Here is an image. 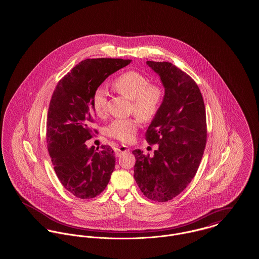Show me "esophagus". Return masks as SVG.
Instances as JSON below:
<instances>
[{
	"label": "esophagus",
	"instance_id": "1",
	"mask_svg": "<svg viewBox=\"0 0 259 259\" xmlns=\"http://www.w3.org/2000/svg\"><path fill=\"white\" fill-rule=\"evenodd\" d=\"M114 150H115V153H116V155H117V156H120L122 153L128 152L130 149H129L128 147H126V146H120V147H118V148H115Z\"/></svg>",
	"mask_w": 259,
	"mask_h": 259
}]
</instances>
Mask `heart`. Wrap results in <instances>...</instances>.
Here are the masks:
<instances>
[{
	"label": "heart",
	"instance_id": "obj_1",
	"mask_svg": "<svg viewBox=\"0 0 259 259\" xmlns=\"http://www.w3.org/2000/svg\"><path fill=\"white\" fill-rule=\"evenodd\" d=\"M113 89L132 101V110L144 121H151L160 111L164 99V89L138 71L130 70L117 75L112 81ZM92 106L98 115L107 110V92L99 87L93 94ZM139 127L138 118H116L107 128V134L123 143L134 139Z\"/></svg>",
	"mask_w": 259,
	"mask_h": 259
}]
</instances>
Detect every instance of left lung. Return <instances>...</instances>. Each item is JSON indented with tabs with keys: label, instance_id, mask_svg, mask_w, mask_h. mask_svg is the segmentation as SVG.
<instances>
[{
	"label": "left lung",
	"instance_id": "1",
	"mask_svg": "<svg viewBox=\"0 0 259 259\" xmlns=\"http://www.w3.org/2000/svg\"><path fill=\"white\" fill-rule=\"evenodd\" d=\"M165 88L160 111L146 140L157 144L153 156L133 150L134 178L144 195L167 202L178 196L197 172L207 141L205 105L196 82L169 62L147 61Z\"/></svg>",
	"mask_w": 259,
	"mask_h": 259
}]
</instances>
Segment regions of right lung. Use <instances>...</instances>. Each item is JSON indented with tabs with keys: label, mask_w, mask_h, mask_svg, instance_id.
Listing matches in <instances>:
<instances>
[{
	"label": "right lung",
	"mask_w": 259,
	"mask_h": 259,
	"mask_svg": "<svg viewBox=\"0 0 259 259\" xmlns=\"http://www.w3.org/2000/svg\"><path fill=\"white\" fill-rule=\"evenodd\" d=\"M131 61L83 60L62 78L52 94L47 121L48 149L59 181L75 197H96L110 182L114 151L110 146L98 150L84 144L94 135L92 97L109 75Z\"/></svg>",
	"instance_id": "right-lung-1"
}]
</instances>
